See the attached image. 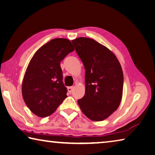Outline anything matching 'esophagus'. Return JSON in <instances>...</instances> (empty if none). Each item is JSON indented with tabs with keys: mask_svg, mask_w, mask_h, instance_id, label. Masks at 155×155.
Wrapping results in <instances>:
<instances>
[{
	"mask_svg": "<svg viewBox=\"0 0 155 155\" xmlns=\"http://www.w3.org/2000/svg\"><path fill=\"white\" fill-rule=\"evenodd\" d=\"M73 87H68V92H70V93H72V92L73 91Z\"/></svg>",
	"mask_w": 155,
	"mask_h": 155,
	"instance_id": "34e87169",
	"label": "esophagus"
}]
</instances>
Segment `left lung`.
Segmentation results:
<instances>
[{
	"label": "left lung",
	"instance_id": "1",
	"mask_svg": "<svg viewBox=\"0 0 155 155\" xmlns=\"http://www.w3.org/2000/svg\"><path fill=\"white\" fill-rule=\"evenodd\" d=\"M72 43L85 70V93L78 104L90 120L104 121L121 104L124 87L121 65L111 50L95 40L79 37Z\"/></svg>",
	"mask_w": 155,
	"mask_h": 155
}]
</instances>
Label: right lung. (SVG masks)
<instances>
[{"mask_svg":"<svg viewBox=\"0 0 155 155\" xmlns=\"http://www.w3.org/2000/svg\"><path fill=\"white\" fill-rule=\"evenodd\" d=\"M74 50L70 40L54 38L41 47L31 58L22 82V95L36 116H50L68 97L60 63Z\"/></svg>","mask_w":155,"mask_h":155,"instance_id":"add662e5","label":"right lung"}]
</instances>
